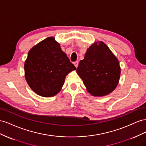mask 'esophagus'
Returning a JSON list of instances; mask_svg holds the SVG:
<instances>
[{
  "mask_svg": "<svg viewBox=\"0 0 146 146\" xmlns=\"http://www.w3.org/2000/svg\"><path fill=\"white\" fill-rule=\"evenodd\" d=\"M78 64H79L78 61H76V62H74V66H76V68H77V67H78Z\"/></svg>",
  "mask_w": 146,
  "mask_h": 146,
  "instance_id": "esophagus-1",
  "label": "esophagus"
}]
</instances>
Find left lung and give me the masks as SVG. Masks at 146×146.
<instances>
[{"label": "left lung", "instance_id": "left-lung-1", "mask_svg": "<svg viewBox=\"0 0 146 146\" xmlns=\"http://www.w3.org/2000/svg\"><path fill=\"white\" fill-rule=\"evenodd\" d=\"M117 58L103 41H97L87 49L76 72L86 89L94 97L111 94L117 86L120 76Z\"/></svg>", "mask_w": 146, "mask_h": 146}]
</instances>
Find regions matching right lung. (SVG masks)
<instances>
[{"label":"right lung","instance_id":"obj_1","mask_svg":"<svg viewBox=\"0 0 146 146\" xmlns=\"http://www.w3.org/2000/svg\"><path fill=\"white\" fill-rule=\"evenodd\" d=\"M76 69L52 36L33 46L24 62V76L29 86L44 97L59 93L66 76Z\"/></svg>","mask_w":146,"mask_h":146}]
</instances>
